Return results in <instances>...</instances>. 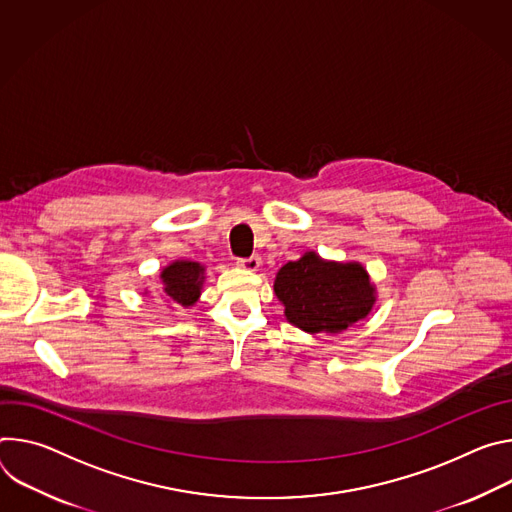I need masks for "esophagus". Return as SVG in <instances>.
Instances as JSON below:
<instances>
[{
	"mask_svg": "<svg viewBox=\"0 0 512 512\" xmlns=\"http://www.w3.org/2000/svg\"><path fill=\"white\" fill-rule=\"evenodd\" d=\"M238 266H242V268H246V270H258V268H260V258H258V256L238 258Z\"/></svg>",
	"mask_w": 512,
	"mask_h": 512,
	"instance_id": "1",
	"label": "esophagus"
}]
</instances>
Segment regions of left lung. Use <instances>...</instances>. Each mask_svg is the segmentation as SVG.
Masks as SVG:
<instances>
[{
	"label": "left lung",
	"mask_w": 512,
	"mask_h": 512,
	"mask_svg": "<svg viewBox=\"0 0 512 512\" xmlns=\"http://www.w3.org/2000/svg\"><path fill=\"white\" fill-rule=\"evenodd\" d=\"M274 293L287 319L309 333L344 331L374 305V287L360 264L323 262L313 252L278 270Z\"/></svg>",
	"instance_id": "left-lung-1"
}]
</instances>
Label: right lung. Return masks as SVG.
Returning <instances> with one entry per match:
<instances>
[{
	"label": "right lung",
	"instance_id": "obj_1",
	"mask_svg": "<svg viewBox=\"0 0 512 512\" xmlns=\"http://www.w3.org/2000/svg\"><path fill=\"white\" fill-rule=\"evenodd\" d=\"M162 282L166 297L179 303L183 307H189L197 301L203 285V266L197 262H175L162 270Z\"/></svg>",
	"mask_w": 512,
	"mask_h": 512
}]
</instances>
